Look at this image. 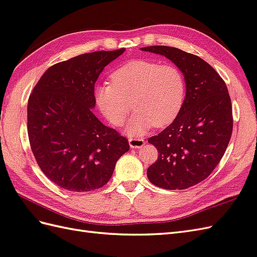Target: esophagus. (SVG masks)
I'll use <instances>...</instances> for the list:
<instances>
[{
  "instance_id": "obj_1",
  "label": "esophagus",
  "mask_w": 257,
  "mask_h": 257,
  "mask_svg": "<svg viewBox=\"0 0 257 257\" xmlns=\"http://www.w3.org/2000/svg\"><path fill=\"white\" fill-rule=\"evenodd\" d=\"M129 146L131 149H140L144 146V140L142 138H138V137H134V138H129Z\"/></svg>"
}]
</instances>
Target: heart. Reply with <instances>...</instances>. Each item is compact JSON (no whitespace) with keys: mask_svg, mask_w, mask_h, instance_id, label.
Listing matches in <instances>:
<instances>
[{"mask_svg":"<svg viewBox=\"0 0 257 257\" xmlns=\"http://www.w3.org/2000/svg\"><path fill=\"white\" fill-rule=\"evenodd\" d=\"M111 81L95 87L96 106L108 121L120 126L133 107V99L136 110L124 128L131 136H141L153 124L170 123L185 102V77L170 64L130 61L111 74Z\"/></svg>","mask_w":257,"mask_h":257,"instance_id":"heart-1","label":"heart"}]
</instances>
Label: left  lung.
I'll use <instances>...</instances> for the list:
<instances>
[{
	"label": "left lung",
	"instance_id": "left-lung-1",
	"mask_svg": "<svg viewBox=\"0 0 257 257\" xmlns=\"http://www.w3.org/2000/svg\"><path fill=\"white\" fill-rule=\"evenodd\" d=\"M141 50L168 58L186 81L179 114L161 134L148 140L159 151L157 161L148 168V178L167 190L195 186L218 165L231 138L232 107L227 85L199 56L164 45Z\"/></svg>",
	"mask_w": 257,
	"mask_h": 257
}]
</instances>
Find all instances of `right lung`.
Here are the masks:
<instances>
[{"label":"right lung","mask_w":257,"mask_h":257,"mask_svg":"<svg viewBox=\"0 0 257 257\" xmlns=\"http://www.w3.org/2000/svg\"><path fill=\"white\" fill-rule=\"evenodd\" d=\"M123 52H92L51 66L29 96L32 153L43 174L62 189L87 192L103 187L129 151L126 138L92 111L94 83L105 66Z\"/></svg>","instance_id":"1"}]
</instances>
